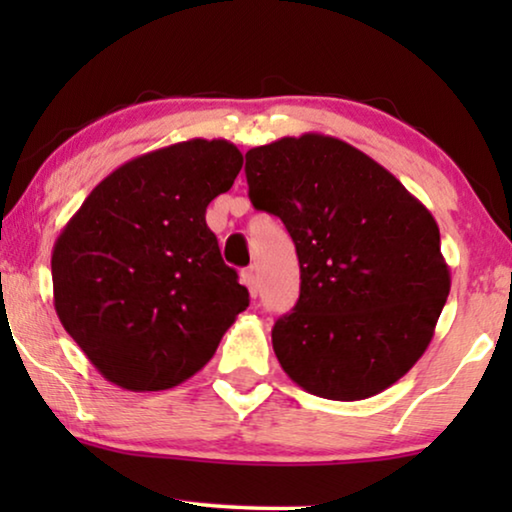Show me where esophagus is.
<instances>
[{
  "mask_svg": "<svg viewBox=\"0 0 512 512\" xmlns=\"http://www.w3.org/2000/svg\"><path fill=\"white\" fill-rule=\"evenodd\" d=\"M242 284L249 289L251 298H256V293H258V279H256V270H254V268L242 270Z\"/></svg>",
  "mask_w": 512,
  "mask_h": 512,
  "instance_id": "34e87169",
  "label": "esophagus"
}]
</instances>
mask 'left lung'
Returning <instances> with one entry per match:
<instances>
[{"label": "left lung", "mask_w": 512, "mask_h": 512, "mask_svg": "<svg viewBox=\"0 0 512 512\" xmlns=\"http://www.w3.org/2000/svg\"><path fill=\"white\" fill-rule=\"evenodd\" d=\"M251 205L289 230L296 307L272 349L298 387L361 401L419 361L450 293L429 209L394 174L335 137L307 132L247 151Z\"/></svg>", "instance_id": "8db88e82"}]
</instances>
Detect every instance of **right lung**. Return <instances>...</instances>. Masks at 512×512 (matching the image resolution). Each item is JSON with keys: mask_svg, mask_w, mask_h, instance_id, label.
I'll return each mask as SVG.
<instances>
[{"mask_svg": "<svg viewBox=\"0 0 512 512\" xmlns=\"http://www.w3.org/2000/svg\"><path fill=\"white\" fill-rule=\"evenodd\" d=\"M242 170L226 139L144 153L97 184L53 247L55 312L102 377L172 389L249 307L205 212Z\"/></svg>", "mask_w": 512, "mask_h": 512, "instance_id": "1", "label": "right lung"}]
</instances>
